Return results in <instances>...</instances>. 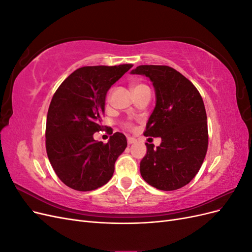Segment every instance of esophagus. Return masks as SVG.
<instances>
[{
  "label": "esophagus",
  "instance_id": "obj_1",
  "mask_svg": "<svg viewBox=\"0 0 252 252\" xmlns=\"http://www.w3.org/2000/svg\"><path fill=\"white\" fill-rule=\"evenodd\" d=\"M135 142H136V140H135V139H133V138H127V143H128L129 145L134 144Z\"/></svg>",
  "mask_w": 252,
  "mask_h": 252
}]
</instances>
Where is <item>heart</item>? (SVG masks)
<instances>
[{
	"label": "heart",
	"instance_id": "1",
	"mask_svg": "<svg viewBox=\"0 0 252 252\" xmlns=\"http://www.w3.org/2000/svg\"><path fill=\"white\" fill-rule=\"evenodd\" d=\"M144 87H147L146 85H144V84H140V83H136V84H132V86H131V88H132V90L133 91H135V90H138V89H141V88H144ZM131 125L129 124V123H127L126 124V127H130Z\"/></svg>",
	"mask_w": 252,
	"mask_h": 252
}]
</instances>
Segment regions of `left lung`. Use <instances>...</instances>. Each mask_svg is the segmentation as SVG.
<instances>
[{
    "mask_svg": "<svg viewBox=\"0 0 252 252\" xmlns=\"http://www.w3.org/2000/svg\"><path fill=\"white\" fill-rule=\"evenodd\" d=\"M131 74L147 77L156 91V107L144 135L161 138L159 146L146 143L140 163L144 181L164 191L187 185L199 172L208 147L207 116L193 84L173 68L141 65Z\"/></svg>",
    "mask_w": 252,
    "mask_h": 252,
    "instance_id": "1",
    "label": "left lung"
}]
</instances>
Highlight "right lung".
Masks as SVG:
<instances>
[{
	"label": "right lung",
	"mask_w": 252,
	"mask_h": 252,
	"mask_svg": "<svg viewBox=\"0 0 252 252\" xmlns=\"http://www.w3.org/2000/svg\"><path fill=\"white\" fill-rule=\"evenodd\" d=\"M131 64L86 66L73 71L53 94L46 122V151L59 179L78 191H91L108 183L114 163L127 147L116 132L107 144L94 139L102 130L107 91Z\"/></svg>",
	"instance_id": "add662e5"
}]
</instances>
